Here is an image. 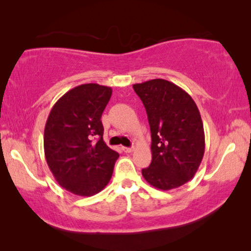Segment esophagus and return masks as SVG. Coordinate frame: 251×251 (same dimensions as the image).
Wrapping results in <instances>:
<instances>
[{"instance_id":"1","label":"esophagus","mask_w":251,"mask_h":251,"mask_svg":"<svg viewBox=\"0 0 251 251\" xmlns=\"http://www.w3.org/2000/svg\"><path fill=\"white\" fill-rule=\"evenodd\" d=\"M122 150H123V152H126V153L133 152V147H122Z\"/></svg>"}]
</instances>
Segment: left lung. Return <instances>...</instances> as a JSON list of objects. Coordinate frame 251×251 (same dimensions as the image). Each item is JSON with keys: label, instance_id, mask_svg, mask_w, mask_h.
<instances>
[{"label": "left lung", "instance_id": "1", "mask_svg": "<svg viewBox=\"0 0 251 251\" xmlns=\"http://www.w3.org/2000/svg\"><path fill=\"white\" fill-rule=\"evenodd\" d=\"M146 108L152 162L142 170L150 185L177 188L194 177L204 154L203 123L195 101L173 82L154 78L132 85Z\"/></svg>", "mask_w": 251, "mask_h": 251}]
</instances>
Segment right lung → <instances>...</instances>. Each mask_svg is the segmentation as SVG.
<instances>
[{
	"label": "right lung",
	"mask_w": 251,
	"mask_h": 251,
	"mask_svg": "<svg viewBox=\"0 0 251 251\" xmlns=\"http://www.w3.org/2000/svg\"><path fill=\"white\" fill-rule=\"evenodd\" d=\"M112 88L77 85L58 99L44 128V155L57 183L71 193L91 197L111 180L119 153L106 145L101 114Z\"/></svg>",
	"instance_id": "right-lung-1"
}]
</instances>
